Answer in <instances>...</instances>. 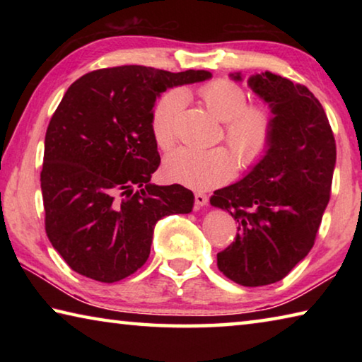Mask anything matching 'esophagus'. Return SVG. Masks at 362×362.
Wrapping results in <instances>:
<instances>
[{"instance_id":"1","label":"esophagus","mask_w":362,"mask_h":362,"mask_svg":"<svg viewBox=\"0 0 362 362\" xmlns=\"http://www.w3.org/2000/svg\"><path fill=\"white\" fill-rule=\"evenodd\" d=\"M207 194L206 193H203V192H196L194 193V203H196V206H199V207H203V206H206L207 204Z\"/></svg>"}]
</instances>
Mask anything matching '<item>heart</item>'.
<instances>
[{
    "label": "heart",
    "mask_w": 362,
    "mask_h": 362,
    "mask_svg": "<svg viewBox=\"0 0 362 362\" xmlns=\"http://www.w3.org/2000/svg\"><path fill=\"white\" fill-rule=\"evenodd\" d=\"M207 112L223 121V139L235 153L243 169L259 164L272 146L276 127V115L272 105L263 102L249 103L244 86L231 79L217 78L198 90ZM185 93L169 90L153 107L150 127L153 139L161 150L173 148L177 140V122ZM164 170L175 182L193 188H207L231 179L236 159L228 148L209 150L180 146L164 159Z\"/></svg>",
    "instance_id": "heart-1"
}]
</instances>
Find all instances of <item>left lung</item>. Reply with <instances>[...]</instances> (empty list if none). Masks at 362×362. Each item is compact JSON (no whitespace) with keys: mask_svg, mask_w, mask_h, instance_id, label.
Instances as JSON below:
<instances>
[{"mask_svg":"<svg viewBox=\"0 0 362 362\" xmlns=\"http://www.w3.org/2000/svg\"><path fill=\"white\" fill-rule=\"evenodd\" d=\"M249 86L276 115L273 142L241 182L214 192L211 204L238 222L236 240L217 254L218 269L236 284L257 287L286 278L313 247L337 148L326 112L308 88L269 71L254 75Z\"/></svg>","mask_w":362,"mask_h":362,"instance_id":"left-lung-1","label":"left lung"}]
</instances>
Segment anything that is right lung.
I'll return each mask as SVG.
<instances>
[{"mask_svg":"<svg viewBox=\"0 0 362 362\" xmlns=\"http://www.w3.org/2000/svg\"><path fill=\"white\" fill-rule=\"evenodd\" d=\"M207 78L122 65L66 90L46 131L41 192L46 235L73 272L100 283L131 276L148 259L158 220L192 212L188 188L150 183L161 163L150 118L168 88Z\"/></svg>","mask_w":362,"mask_h":362,"instance_id":"add662e5","label":"right lung"}]
</instances>
